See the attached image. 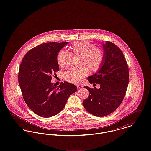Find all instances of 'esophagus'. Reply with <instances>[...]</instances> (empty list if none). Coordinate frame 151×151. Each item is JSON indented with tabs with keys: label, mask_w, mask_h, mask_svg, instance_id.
Wrapping results in <instances>:
<instances>
[{
	"label": "esophagus",
	"mask_w": 151,
	"mask_h": 151,
	"mask_svg": "<svg viewBox=\"0 0 151 151\" xmlns=\"http://www.w3.org/2000/svg\"><path fill=\"white\" fill-rule=\"evenodd\" d=\"M76 86H77V88H78V89H80V88H82L83 87V86H81V85H80V84H78V85H77Z\"/></svg>",
	"instance_id": "34e87169"
}]
</instances>
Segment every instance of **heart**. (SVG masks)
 I'll return each instance as SVG.
<instances>
[{
	"instance_id": "heart-1",
	"label": "heart",
	"mask_w": 151,
	"mask_h": 151,
	"mask_svg": "<svg viewBox=\"0 0 151 151\" xmlns=\"http://www.w3.org/2000/svg\"><path fill=\"white\" fill-rule=\"evenodd\" d=\"M70 52L61 50L58 54L57 62L63 69L67 68L71 63V58L80 57L79 68H72L65 73L66 81L78 84L82 81L89 73L96 72L103 64L104 52L94 44L87 41L75 42L70 47Z\"/></svg>"
}]
</instances>
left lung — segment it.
I'll return each mask as SVG.
<instances>
[{"instance_id":"obj_1","label":"left lung","mask_w":151,"mask_h":151,"mask_svg":"<svg viewBox=\"0 0 151 151\" xmlns=\"http://www.w3.org/2000/svg\"><path fill=\"white\" fill-rule=\"evenodd\" d=\"M105 58L101 67L88 78L91 84H100L97 89L84 86L89 92L83 101L86 111L96 116L114 112L124 99L129 81V70L121 49L111 42L102 44Z\"/></svg>"}]
</instances>
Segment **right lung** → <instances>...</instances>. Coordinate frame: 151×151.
Segmentation results:
<instances>
[{
  "mask_svg": "<svg viewBox=\"0 0 151 151\" xmlns=\"http://www.w3.org/2000/svg\"><path fill=\"white\" fill-rule=\"evenodd\" d=\"M68 42L41 44L23 58L18 75L25 103L37 115L44 118L58 114L68 97L77 91L74 84L65 81L57 88L51 76L59 70L57 55Z\"/></svg>",
  "mask_w": 151,
  "mask_h": 151,
  "instance_id": "right-lung-1",
  "label": "right lung"
}]
</instances>
